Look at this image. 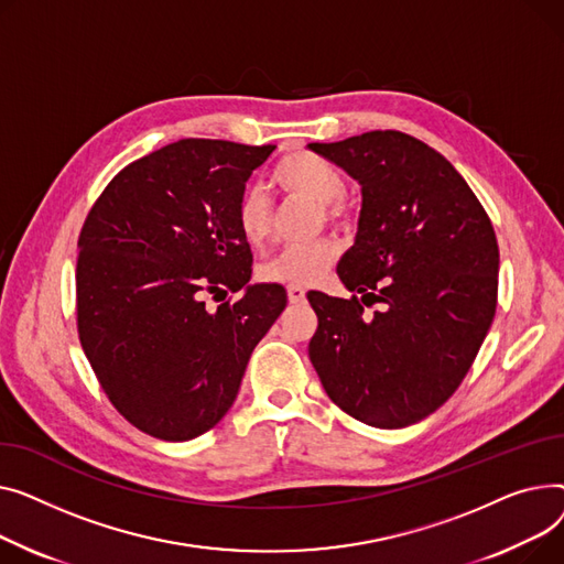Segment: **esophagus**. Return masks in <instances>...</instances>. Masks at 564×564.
Instances as JSON below:
<instances>
[{
	"label": "esophagus",
	"mask_w": 564,
	"mask_h": 564,
	"mask_svg": "<svg viewBox=\"0 0 564 564\" xmlns=\"http://www.w3.org/2000/svg\"><path fill=\"white\" fill-rule=\"evenodd\" d=\"M286 295H289L291 305H303L305 303V289H301V286H289Z\"/></svg>",
	"instance_id": "34e87169"
}]
</instances>
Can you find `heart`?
Returning a JSON list of instances; mask_svg holds the SVG:
<instances>
[{
  "label": "heart",
  "mask_w": 564,
  "mask_h": 564,
  "mask_svg": "<svg viewBox=\"0 0 564 564\" xmlns=\"http://www.w3.org/2000/svg\"><path fill=\"white\" fill-rule=\"evenodd\" d=\"M273 182L289 195L303 197L318 205L321 220L333 227H350L352 223V209L344 200V175L335 163L327 159L307 152L295 150L286 154L273 171ZM235 220L246 239L248 246L259 248L269 241L273 218L269 200L263 193L250 188L246 191L235 209ZM339 254V248L335 241L318 239L305 246H291L271 257L259 269V278L263 282H278L289 286H310L321 282L329 267H333Z\"/></svg>",
  "instance_id": "obj_1"
}]
</instances>
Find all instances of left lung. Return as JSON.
<instances>
[{"label":"left lung","mask_w":564,"mask_h":564,"mask_svg":"<svg viewBox=\"0 0 564 564\" xmlns=\"http://www.w3.org/2000/svg\"><path fill=\"white\" fill-rule=\"evenodd\" d=\"M310 148L361 184L357 239L337 267L355 295L307 293L318 316L310 359L346 414L405 427L451 399L494 321L491 220L451 161L403 131ZM378 302L380 311L362 312Z\"/></svg>","instance_id":"obj_1"}]
</instances>
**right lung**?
Segmentation results:
<instances>
[{
    "label": "right lung",
    "instance_id": "1",
    "mask_svg": "<svg viewBox=\"0 0 564 564\" xmlns=\"http://www.w3.org/2000/svg\"><path fill=\"white\" fill-rule=\"evenodd\" d=\"M275 145L184 139L107 184L79 231L77 333L111 405L150 437L188 442L235 403L248 359L286 307L280 284L241 291L252 252L235 220Z\"/></svg>",
    "mask_w": 564,
    "mask_h": 564
}]
</instances>
